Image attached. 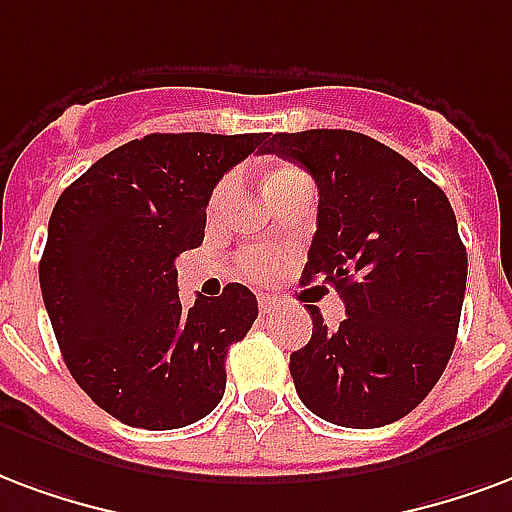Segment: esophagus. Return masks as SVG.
<instances>
[{
    "label": "esophagus",
    "instance_id": "esophagus-1",
    "mask_svg": "<svg viewBox=\"0 0 512 512\" xmlns=\"http://www.w3.org/2000/svg\"><path fill=\"white\" fill-rule=\"evenodd\" d=\"M275 305H278V302H275V297H270V294H259L261 313H272L275 311Z\"/></svg>",
    "mask_w": 512,
    "mask_h": 512
}]
</instances>
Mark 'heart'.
<instances>
[{"mask_svg": "<svg viewBox=\"0 0 512 512\" xmlns=\"http://www.w3.org/2000/svg\"><path fill=\"white\" fill-rule=\"evenodd\" d=\"M294 171H297V169H281V171H275V174H270V179L272 177H283V174H294ZM229 188H231V179H223L218 188H215V193H212V201H210L212 212L218 210L220 201L226 199ZM240 264H242V270L248 272L251 278H267V275L275 270L278 259H275V253L267 251V248H251V251L242 253Z\"/></svg>", "mask_w": 512, "mask_h": 512, "instance_id": "heart-1", "label": "heart"}]
</instances>
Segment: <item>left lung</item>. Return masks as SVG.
<instances>
[{"mask_svg":"<svg viewBox=\"0 0 512 512\" xmlns=\"http://www.w3.org/2000/svg\"><path fill=\"white\" fill-rule=\"evenodd\" d=\"M261 152L316 179L302 283L335 286L346 305L335 330L308 305L313 335L289 363L300 401L343 428L401 420L439 382L461 322L466 248L450 201L404 155L354 130L275 133Z\"/></svg>","mask_w":512,"mask_h":512,"instance_id":"left-lung-1","label":"left lung"}]
</instances>
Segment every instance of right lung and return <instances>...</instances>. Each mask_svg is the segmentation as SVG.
I'll return each instance as SVG.
<instances>
[{
    "mask_svg": "<svg viewBox=\"0 0 512 512\" xmlns=\"http://www.w3.org/2000/svg\"><path fill=\"white\" fill-rule=\"evenodd\" d=\"M267 133H149L89 166L48 220L40 292L67 371L111 417L171 431L207 417L226 354L259 316L229 283L185 308L174 261L199 248L220 177Z\"/></svg>",
    "mask_w": 512,
    "mask_h": 512,
    "instance_id": "obj_1",
    "label": "right lung"
}]
</instances>
